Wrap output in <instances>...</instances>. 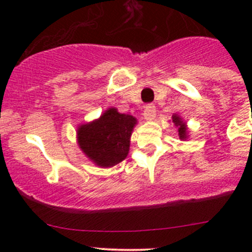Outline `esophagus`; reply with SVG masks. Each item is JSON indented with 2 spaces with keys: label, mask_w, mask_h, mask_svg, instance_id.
<instances>
[{
  "label": "esophagus",
  "mask_w": 252,
  "mask_h": 252,
  "mask_svg": "<svg viewBox=\"0 0 252 252\" xmlns=\"http://www.w3.org/2000/svg\"><path fill=\"white\" fill-rule=\"evenodd\" d=\"M156 117V107L154 105H147L144 110V118L146 121H154Z\"/></svg>",
  "instance_id": "obj_1"
}]
</instances>
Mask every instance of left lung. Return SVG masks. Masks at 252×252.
Returning <instances> with one entry per match:
<instances>
[{
  "instance_id": "1",
  "label": "left lung",
  "mask_w": 252,
  "mask_h": 252,
  "mask_svg": "<svg viewBox=\"0 0 252 252\" xmlns=\"http://www.w3.org/2000/svg\"><path fill=\"white\" fill-rule=\"evenodd\" d=\"M172 122L174 123L175 128L178 129V135H179L180 140H187V139L189 138V130H188L187 122L183 121L182 117L177 113H174L173 116H172Z\"/></svg>"
}]
</instances>
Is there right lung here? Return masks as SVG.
Listing matches in <instances>:
<instances>
[{
  "label": "right lung",
  "mask_w": 252,
  "mask_h": 252,
  "mask_svg": "<svg viewBox=\"0 0 252 252\" xmlns=\"http://www.w3.org/2000/svg\"><path fill=\"white\" fill-rule=\"evenodd\" d=\"M136 124L135 117L121 113L116 107L107 108L100 118L78 126V145L93 163L110 168L126 158Z\"/></svg>",
  "instance_id": "1"
}]
</instances>
